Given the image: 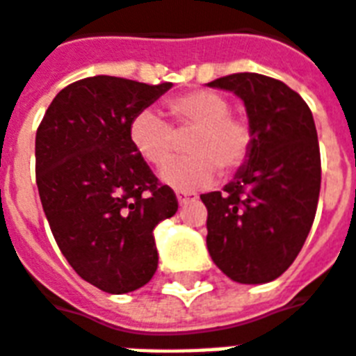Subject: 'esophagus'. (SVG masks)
<instances>
[{
    "instance_id": "34e87169",
    "label": "esophagus",
    "mask_w": 356,
    "mask_h": 356,
    "mask_svg": "<svg viewBox=\"0 0 356 356\" xmlns=\"http://www.w3.org/2000/svg\"><path fill=\"white\" fill-rule=\"evenodd\" d=\"M176 199H178V204L184 207V204H188L189 200L197 199V195L189 193V191H178V193H176Z\"/></svg>"
}]
</instances>
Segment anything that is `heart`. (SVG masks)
<instances>
[{
  "label": "heart",
  "instance_id": "obj_1",
  "mask_svg": "<svg viewBox=\"0 0 356 356\" xmlns=\"http://www.w3.org/2000/svg\"><path fill=\"white\" fill-rule=\"evenodd\" d=\"M168 125L152 111L138 112L129 127L131 144L144 161L163 167L180 146L178 137L191 133L186 149L191 156L170 163L161 170V180L181 191L210 186L219 175L234 172L248 161L253 144L250 124L231 112L223 93L195 90L168 101Z\"/></svg>",
  "mask_w": 356,
  "mask_h": 356
}]
</instances>
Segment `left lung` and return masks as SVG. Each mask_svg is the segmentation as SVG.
Returning a JSON list of instances; mask_svg holds the SVG:
<instances>
[{
	"label": "left lung",
	"instance_id": "left-lung-1",
	"mask_svg": "<svg viewBox=\"0 0 356 356\" xmlns=\"http://www.w3.org/2000/svg\"><path fill=\"white\" fill-rule=\"evenodd\" d=\"M244 101L248 161L223 191L200 195L210 257L232 282L268 283L289 268L315 219L321 154L306 101L282 80L236 73L208 82Z\"/></svg>",
	"mask_w": 356,
	"mask_h": 356
}]
</instances>
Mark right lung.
<instances>
[{
    "label": "right lung",
    "mask_w": 356,
    "mask_h": 356,
    "mask_svg": "<svg viewBox=\"0 0 356 356\" xmlns=\"http://www.w3.org/2000/svg\"><path fill=\"white\" fill-rule=\"evenodd\" d=\"M170 82L97 74L63 88L35 137L42 210L82 280L111 295L140 289L157 270L154 229L178 210L131 144L129 127Z\"/></svg>",
    "instance_id": "1"
}]
</instances>
